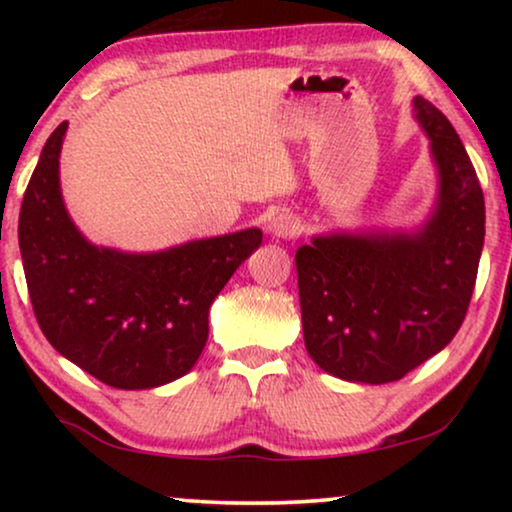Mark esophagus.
<instances>
[{
	"label": "esophagus",
	"instance_id": "1",
	"mask_svg": "<svg viewBox=\"0 0 512 512\" xmlns=\"http://www.w3.org/2000/svg\"><path fill=\"white\" fill-rule=\"evenodd\" d=\"M268 233L272 237H277V240H293V237L300 235L298 216H293L289 212L275 214L268 223Z\"/></svg>",
	"mask_w": 512,
	"mask_h": 512
}]
</instances>
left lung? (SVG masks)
<instances>
[{"label": "left lung", "mask_w": 512, "mask_h": 512, "mask_svg": "<svg viewBox=\"0 0 512 512\" xmlns=\"http://www.w3.org/2000/svg\"><path fill=\"white\" fill-rule=\"evenodd\" d=\"M429 137L438 195L415 230L314 235L296 251L307 354L328 375L387 384L450 345L471 303L485 198L452 123L412 100Z\"/></svg>", "instance_id": "8db88e82"}]
</instances>
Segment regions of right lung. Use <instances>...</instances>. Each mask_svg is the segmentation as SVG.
Here are the masks:
<instances>
[{"mask_svg": "<svg viewBox=\"0 0 512 512\" xmlns=\"http://www.w3.org/2000/svg\"><path fill=\"white\" fill-rule=\"evenodd\" d=\"M65 132L67 121L48 137L20 207L34 314L46 340L100 382L128 391L163 387L200 359L209 307L263 233L247 228L149 254L97 247L62 200Z\"/></svg>", "mask_w": 512, "mask_h": 512, "instance_id": "right-lung-1", "label": "right lung"}]
</instances>
